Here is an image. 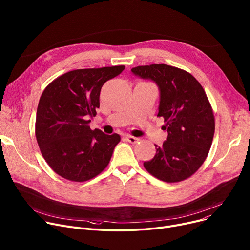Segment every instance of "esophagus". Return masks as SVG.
<instances>
[{
  "label": "esophagus",
  "mask_w": 250,
  "mask_h": 250,
  "mask_svg": "<svg viewBox=\"0 0 250 250\" xmlns=\"http://www.w3.org/2000/svg\"><path fill=\"white\" fill-rule=\"evenodd\" d=\"M126 138H127V140H128L130 143H132V144H135V143H137V142L140 140L139 138H136V137H134V136H130V135L126 136Z\"/></svg>",
  "instance_id": "1"
}]
</instances>
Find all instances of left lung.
<instances>
[{
	"instance_id": "obj_1",
	"label": "left lung",
	"mask_w": 250,
	"mask_h": 250,
	"mask_svg": "<svg viewBox=\"0 0 250 250\" xmlns=\"http://www.w3.org/2000/svg\"><path fill=\"white\" fill-rule=\"evenodd\" d=\"M131 71L154 81L160 90L158 117L168 136L156 154L144 162L151 175L164 182H180L200 168L212 144L215 121L200 83L190 73L165 64L138 66Z\"/></svg>"
}]
</instances>
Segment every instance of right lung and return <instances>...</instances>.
<instances>
[{
  "instance_id": "add662e5",
  "label": "right lung",
  "mask_w": 250,
  "mask_h": 250,
  "mask_svg": "<svg viewBox=\"0 0 250 250\" xmlns=\"http://www.w3.org/2000/svg\"><path fill=\"white\" fill-rule=\"evenodd\" d=\"M125 66L78 69L52 81L38 104L35 134L41 153L61 177L84 182L107 167L121 138L91 130L88 117L100 107V91Z\"/></svg>"
}]
</instances>
